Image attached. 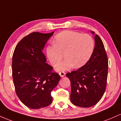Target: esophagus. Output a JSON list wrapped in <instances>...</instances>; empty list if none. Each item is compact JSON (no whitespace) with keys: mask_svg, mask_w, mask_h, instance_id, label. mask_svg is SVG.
Segmentation results:
<instances>
[{"mask_svg":"<svg viewBox=\"0 0 121 121\" xmlns=\"http://www.w3.org/2000/svg\"><path fill=\"white\" fill-rule=\"evenodd\" d=\"M59 74L61 77H62L65 75V73L64 72H59Z\"/></svg>","mask_w":121,"mask_h":121,"instance_id":"1","label":"esophagus"}]
</instances>
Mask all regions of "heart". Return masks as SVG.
Here are the masks:
<instances>
[{
	"instance_id": "1",
	"label": "heart",
	"mask_w": 121,
	"mask_h": 121,
	"mask_svg": "<svg viewBox=\"0 0 121 121\" xmlns=\"http://www.w3.org/2000/svg\"><path fill=\"white\" fill-rule=\"evenodd\" d=\"M54 44L47 48V55L52 65L59 63L64 53L65 59L56 66L57 71L81 67L88 61L94 49V40L89 34L64 30L57 35Z\"/></svg>"
}]
</instances>
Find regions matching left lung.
<instances>
[{
    "label": "left lung",
    "mask_w": 121,
    "mask_h": 121,
    "mask_svg": "<svg viewBox=\"0 0 121 121\" xmlns=\"http://www.w3.org/2000/svg\"><path fill=\"white\" fill-rule=\"evenodd\" d=\"M94 40L95 47L88 61L80 68L66 74L71 84L70 101L76 106L82 108L97 104L106 89L108 56L100 37L95 35Z\"/></svg>",
    "instance_id": "1"
}]
</instances>
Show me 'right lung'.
<instances>
[{
	"label": "right lung",
	"instance_id": "1",
	"mask_svg": "<svg viewBox=\"0 0 121 121\" xmlns=\"http://www.w3.org/2000/svg\"><path fill=\"white\" fill-rule=\"evenodd\" d=\"M54 32H35L22 39L12 56V77L17 97L26 106L37 109L52 102L51 91L60 80L46 63L43 49Z\"/></svg>",
	"mask_w": 121,
	"mask_h": 121
}]
</instances>
